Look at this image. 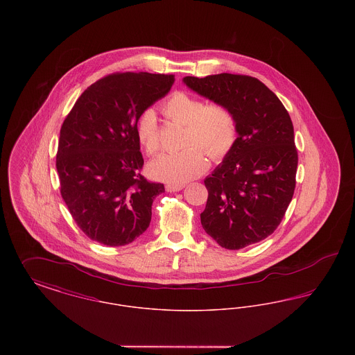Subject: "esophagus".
I'll list each match as a JSON object with an SVG mask.
<instances>
[{
	"label": "esophagus",
	"instance_id": "obj_1",
	"mask_svg": "<svg viewBox=\"0 0 355 355\" xmlns=\"http://www.w3.org/2000/svg\"><path fill=\"white\" fill-rule=\"evenodd\" d=\"M185 187V185H166V191H170V193H174V191H180V190H182Z\"/></svg>",
	"mask_w": 355,
	"mask_h": 355
}]
</instances>
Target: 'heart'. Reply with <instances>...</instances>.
Returning <instances> with one entry per match:
<instances>
[{"mask_svg": "<svg viewBox=\"0 0 355 355\" xmlns=\"http://www.w3.org/2000/svg\"><path fill=\"white\" fill-rule=\"evenodd\" d=\"M168 119L186 125L180 152L164 153L149 164L153 178L171 185H182L201 175L207 168L206 155L220 159L234 146L238 135L236 119L230 109L220 103L206 102L185 92H175L164 103ZM137 138L149 155L161 149L159 126L152 109L141 113L135 125ZM203 150L201 151L200 149Z\"/></svg>", "mask_w": 355, "mask_h": 355, "instance_id": "heart-1", "label": "heart"}]
</instances>
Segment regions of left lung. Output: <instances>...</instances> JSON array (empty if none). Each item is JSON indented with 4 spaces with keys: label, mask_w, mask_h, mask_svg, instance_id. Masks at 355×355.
Here are the masks:
<instances>
[{
    "label": "left lung",
    "mask_w": 355,
    "mask_h": 355,
    "mask_svg": "<svg viewBox=\"0 0 355 355\" xmlns=\"http://www.w3.org/2000/svg\"><path fill=\"white\" fill-rule=\"evenodd\" d=\"M182 83L198 96L232 110L236 144L205 178V232L220 246L239 250L274 233L295 189L298 154L285 106L259 80L230 73Z\"/></svg>",
    "instance_id": "1"
}]
</instances>
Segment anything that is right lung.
<instances>
[{"label":"right lung","instance_id":"obj_1","mask_svg":"<svg viewBox=\"0 0 355 355\" xmlns=\"http://www.w3.org/2000/svg\"><path fill=\"white\" fill-rule=\"evenodd\" d=\"M173 74L117 73L90 85L60 130L57 173L69 211L90 239L123 246L145 233L162 184L141 174L135 125L142 112L164 98Z\"/></svg>","mask_w":355,"mask_h":355}]
</instances>
